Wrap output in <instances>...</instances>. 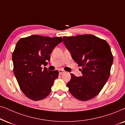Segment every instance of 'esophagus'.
Listing matches in <instances>:
<instances>
[{"label": "esophagus", "instance_id": "1", "mask_svg": "<svg viewBox=\"0 0 125 125\" xmlns=\"http://www.w3.org/2000/svg\"><path fill=\"white\" fill-rule=\"evenodd\" d=\"M58 71H59V74H63V73H64V71H63V70H61V69H59V70H58Z\"/></svg>", "mask_w": 125, "mask_h": 125}]
</instances>
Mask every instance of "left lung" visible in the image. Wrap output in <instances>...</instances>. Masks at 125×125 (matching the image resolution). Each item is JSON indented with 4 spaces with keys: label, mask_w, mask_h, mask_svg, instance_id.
I'll list each match as a JSON object with an SVG mask.
<instances>
[{
    "label": "left lung",
    "mask_w": 125,
    "mask_h": 125,
    "mask_svg": "<svg viewBox=\"0 0 125 125\" xmlns=\"http://www.w3.org/2000/svg\"><path fill=\"white\" fill-rule=\"evenodd\" d=\"M63 41L75 62L82 67V76L71 74L66 84L70 93L80 101L94 98L106 84L110 76L113 56L109 44L93 35L64 36Z\"/></svg>",
    "instance_id": "obj_1"
}]
</instances>
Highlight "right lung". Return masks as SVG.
<instances>
[{
	"instance_id": "obj_1",
	"label": "right lung",
	"mask_w": 125,
	"mask_h": 125,
	"mask_svg": "<svg viewBox=\"0 0 125 125\" xmlns=\"http://www.w3.org/2000/svg\"><path fill=\"white\" fill-rule=\"evenodd\" d=\"M62 42L61 37L50 38L34 35L21 38L12 53L14 73L23 93L33 101H40L50 94L58 70L43 69L50 61L49 55Z\"/></svg>"
}]
</instances>
